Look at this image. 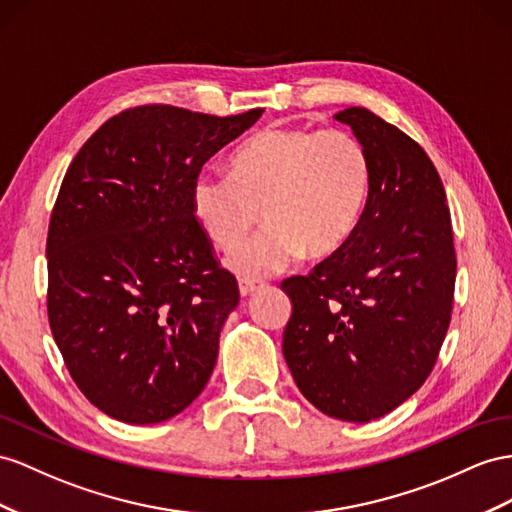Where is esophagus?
Listing matches in <instances>:
<instances>
[{"mask_svg":"<svg viewBox=\"0 0 512 512\" xmlns=\"http://www.w3.org/2000/svg\"><path fill=\"white\" fill-rule=\"evenodd\" d=\"M266 283L264 281H255V279H240V294L242 296H253L255 292L264 290Z\"/></svg>","mask_w":512,"mask_h":512,"instance_id":"esophagus-1","label":"esophagus"}]
</instances>
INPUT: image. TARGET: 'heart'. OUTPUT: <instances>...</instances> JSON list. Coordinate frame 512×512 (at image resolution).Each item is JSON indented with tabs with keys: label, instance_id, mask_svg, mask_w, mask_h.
Wrapping results in <instances>:
<instances>
[{
	"label": "heart",
	"instance_id": "heart-1",
	"mask_svg": "<svg viewBox=\"0 0 512 512\" xmlns=\"http://www.w3.org/2000/svg\"><path fill=\"white\" fill-rule=\"evenodd\" d=\"M370 192V153L355 134L268 127L231 155L229 175L196 177L190 201L220 251L240 246L264 216L268 225L235 251L231 266L268 277L300 253L318 259L339 251L357 231Z\"/></svg>",
	"mask_w": 512,
	"mask_h": 512
}]
</instances>
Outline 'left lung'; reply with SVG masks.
I'll return each mask as SVG.
<instances>
[{
	"instance_id": "1",
	"label": "left lung",
	"mask_w": 512,
	"mask_h": 512,
	"mask_svg": "<svg viewBox=\"0 0 512 512\" xmlns=\"http://www.w3.org/2000/svg\"><path fill=\"white\" fill-rule=\"evenodd\" d=\"M370 153L372 192L352 238L292 298L283 357L300 393L329 417L370 422L424 385L448 333L456 253L435 164L365 108L335 114Z\"/></svg>"
}]
</instances>
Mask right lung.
<instances>
[{"label": "right lung", "instance_id": "obj_1", "mask_svg": "<svg viewBox=\"0 0 512 512\" xmlns=\"http://www.w3.org/2000/svg\"><path fill=\"white\" fill-rule=\"evenodd\" d=\"M261 112L129 108L84 142L62 179L47 233L49 326L75 385L114 419L175 417L214 372L240 290L190 192Z\"/></svg>", "mask_w": 512, "mask_h": 512}]
</instances>
